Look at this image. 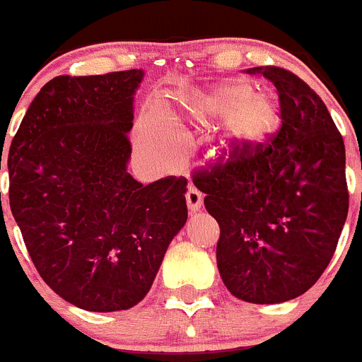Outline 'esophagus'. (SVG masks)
<instances>
[{
  "label": "esophagus",
  "mask_w": 362,
  "mask_h": 362,
  "mask_svg": "<svg viewBox=\"0 0 362 362\" xmlns=\"http://www.w3.org/2000/svg\"><path fill=\"white\" fill-rule=\"evenodd\" d=\"M186 204H188V209L192 213L199 211L200 206H202V193L195 186H189L188 192H186Z\"/></svg>",
  "instance_id": "34e87169"
}]
</instances>
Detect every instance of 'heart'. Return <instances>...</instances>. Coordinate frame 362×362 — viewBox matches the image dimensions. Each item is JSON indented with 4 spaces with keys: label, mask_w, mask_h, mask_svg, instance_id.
<instances>
[{
    "label": "heart",
    "mask_w": 362,
    "mask_h": 362,
    "mask_svg": "<svg viewBox=\"0 0 362 362\" xmlns=\"http://www.w3.org/2000/svg\"><path fill=\"white\" fill-rule=\"evenodd\" d=\"M189 112L200 123L225 122L228 141L234 144H259L278 127L280 110L273 95L255 93L245 81H230L206 93H199L188 102ZM170 132L163 119L153 117L144 127V144L162 149L169 144Z\"/></svg>",
    "instance_id": "heart-1"
}]
</instances>
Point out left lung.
I'll return each mask as SVG.
<instances>
[{
  "label": "left lung",
  "mask_w": 362,
  "mask_h": 362,
  "mask_svg": "<svg viewBox=\"0 0 362 362\" xmlns=\"http://www.w3.org/2000/svg\"><path fill=\"white\" fill-rule=\"evenodd\" d=\"M274 84L281 124L259 144H234L193 170L220 225L218 271L243 301L304 294L334 255L349 213L345 144L320 96L280 66L248 68Z\"/></svg>",
  "instance_id": "left-lung-1"
}]
</instances>
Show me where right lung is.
<instances>
[{"mask_svg":"<svg viewBox=\"0 0 362 362\" xmlns=\"http://www.w3.org/2000/svg\"><path fill=\"white\" fill-rule=\"evenodd\" d=\"M142 70L49 81L8 153L10 209L45 284L88 311L146 298L188 218L186 180L127 173Z\"/></svg>","mask_w":362,"mask_h":362,"instance_id":"obj_1","label":"right lung"}]
</instances>
